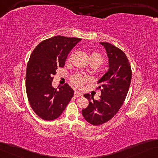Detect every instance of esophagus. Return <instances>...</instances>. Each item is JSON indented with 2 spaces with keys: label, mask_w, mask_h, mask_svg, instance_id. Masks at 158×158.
Masks as SVG:
<instances>
[{
  "label": "esophagus",
  "mask_w": 158,
  "mask_h": 158,
  "mask_svg": "<svg viewBox=\"0 0 158 158\" xmlns=\"http://www.w3.org/2000/svg\"><path fill=\"white\" fill-rule=\"evenodd\" d=\"M74 96L76 97V98H78V97L82 96V94L81 93H80V92H78V91H75Z\"/></svg>",
  "instance_id": "1"
}]
</instances>
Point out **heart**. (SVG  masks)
Listing matches in <instances>:
<instances>
[{
	"mask_svg": "<svg viewBox=\"0 0 158 158\" xmlns=\"http://www.w3.org/2000/svg\"><path fill=\"white\" fill-rule=\"evenodd\" d=\"M73 56V54H70L69 58H68V60H71ZM90 60L98 62L99 64L101 65L104 61V58L100 54H99V53L93 52L90 55ZM86 81H87L86 77L82 76H81V75H75V76L72 77V82L77 87L82 86V84Z\"/></svg>",
	"mask_w": 158,
	"mask_h": 158,
	"instance_id": "1",
	"label": "heart"
}]
</instances>
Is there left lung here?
Returning a JSON list of instances; mask_svg holds the SVG:
<instances>
[{
	"label": "left lung",
	"mask_w": 158,
	"mask_h": 158,
	"mask_svg": "<svg viewBox=\"0 0 158 158\" xmlns=\"http://www.w3.org/2000/svg\"><path fill=\"white\" fill-rule=\"evenodd\" d=\"M100 44L107 53L110 69L98 82L100 98L94 100L90 94H84L89 105L82 110L85 119L94 126L107 122L118 112L127 98L132 74L130 63L122 50L110 43Z\"/></svg>",
	"instance_id": "1"
}]
</instances>
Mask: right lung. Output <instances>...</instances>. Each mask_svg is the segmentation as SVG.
I'll list each match as a JSON object with an SVG mask.
<instances>
[{
    "label": "right lung",
    "mask_w": 158,
    "mask_h": 158,
    "mask_svg": "<svg viewBox=\"0 0 158 158\" xmlns=\"http://www.w3.org/2000/svg\"><path fill=\"white\" fill-rule=\"evenodd\" d=\"M82 39L64 36L47 39L34 49L26 70V92L31 109L41 118L52 121L61 114L74 91L69 84L52 87L57 68H63L67 56Z\"/></svg>",
    "instance_id": "right-lung-1"
}]
</instances>
